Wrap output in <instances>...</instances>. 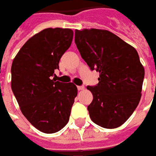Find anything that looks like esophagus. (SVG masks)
Instances as JSON below:
<instances>
[{
    "instance_id": "1",
    "label": "esophagus",
    "mask_w": 156,
    "mask_h": 156,
    "mask_svg": "<svg viewBox=\"0 0 156 156\" xmlns=\"http://www.w3.org/2000/svg\"><path fill=\"white\" fill-rule=\"evenodd\" d=\"M78 90H83L84 89V86H78Z\"/></svg>"
}]
</instances>
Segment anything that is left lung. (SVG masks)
<instances>
[{
	"mask_svg": "<svg viewBox=\"0 0 156 156\" xmlns=\"http://www.w3.org/2000/svg\"><path fill=\"white\" fill-rule=\"evenodd\" d=\"M75 43L91 70L99 73L98 83L88 86L93 101L92 121L106 129L119 127L137 108L144 69L137 51L114 33L99 29L75 31Z\"/></svg>",
	"mask_w": 156,
	"mask_h": 156,
	"instance_id": "obj_1",
	"label": "left lung"
}]
</instances>
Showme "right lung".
Returning <instances> with one entry per match:
<instances>
[{
	"label": "right lung",
	"instance_id": "obj_1",
	"mask_svg": "<svg viewBox=\"0 0 156 156\" xmlns=\"http://www.w3.org/2000/svg\"><path fill=\"white\" fill-rule=\"evenodd\" d=\"M73 37L71 29H44L22 46L12 62V89L21 111L46 134L56 133L68 124L78 94L73 83L51 79Z\"/></svg>",
	"mask_w": 156,
	"mask_h": 156
}]
</instances>
